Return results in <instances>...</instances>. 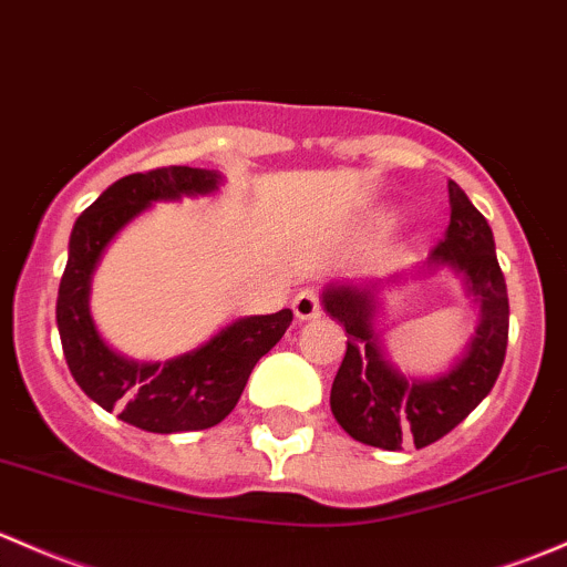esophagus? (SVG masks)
I'll use <instances>...</instances> for the list:
<instances>
[{
    "mask_svg": "<svg viewBox=\"0 0 567 567\" xmlns=\"http://www.w3.org/2000/svg\"><path fill=\"white\" fill-rule=\"evenodd\" d=\"M293 312L299 320H315L320 318V301L315 290H301L293 299Z\"/></svg>",
    "mask_w": 567,
    "mask_h": 567,
    "instance_id": "esophagus-1",
    "label": "esophagus"
}]
</instances>
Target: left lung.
Listing matches in <instances>:
<instances>
[{
	"mask_svg": "<svg viewBox=\"0 0 567 567\" xmlns=\"http://www.w3.org/2000/svg\"><path fill=\"white\" fill-rule=\"evenodd\" d=\"M451 223L445 238L432 249L415 277H432L440 268L464 279L467 296L478 307V326L464 353L434 378H410L385 355L378 333L383 309L380 293L404 279L331 282L323 290V309L344 326L348 350L331 385V413L353 440L383 451L432 445L462 424L494 389L508 348V290L499 271L494 236L456 182H449Z\"/></svg>",
	"mask_w": 567,
	"mask_h": 567,
	"instance_id": "left-lung-1",
	"label": "left lung"
}]
</instances>
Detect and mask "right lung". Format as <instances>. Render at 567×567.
Instances as JSON below:
<instances>
[{
	"instance_id": "obj_1",
	"label": "right lung",
	"mask_w": 567,
	"mask_h": 567,
	"mask_svg": "<svg viewBox=\"0 0 567 567\" xmlns=\"http://www.w3.org/2000/svg\"><path fill=\"white\" fill-rule=\"evenodd\" d=\"M223 184L217 171L171 168L133 174L113 182L70 234L68 266L59 282L56 326L64 359L75 383L103 410H118L124 424L143 432L174 434L217 426L236 408L249 372L288 331L293 312L236 318L200 348L168 361H135L116 353L89 312L92 274L113 236L159 200L214 195Z\"/></svg>"
}]
</instances>
